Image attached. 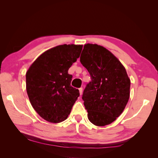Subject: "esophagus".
I'll return each instance as SVG.
<instances>
[{
  "mask_svg": "<svg viewBox=\"0 0 158 158\" xmlns=\"http://www.w3.org/2000/svg\"><path fill=\"white\" fill-rule=\"evenodd\" d=\"M79 91H80V95H82V93H83V88H79Z\"/></svg>",
  "mask_w": 158,
  "mask_h": 158,
  "instance_id": "obj_1",
  "label": "esophagus"
}]
</instances>
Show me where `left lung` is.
<instances>
[{
  "label": "left lung",
  "mask_w": 158,
  "mask_h": 158,
  "mask_svg": "<svg viewBox=\"0 0 158 158\" xmlns=\"http://www.w3.org/2000/svg\"><path fill=\"white\" fill-rule=\"evenodd\" d=\"M80 63L92 79L82 95L89 121L98 127L109 125L121 115L130 98L126 69L111 52L97 44L84 45Z\"/></svg>",
  "instance_id": "obj_1"
}]
</instances>
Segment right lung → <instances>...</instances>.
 Here are the masks:
<instances>
[{"label":"right lung","mask_w":158,"mask_h":158,"mask_svg":"<svg viewBox=\"0 0 158 158\" xmlns=\"http://www.w3.org/2000/svg\"><path fill=\"white\" fill-rule=\"evenodd\" d=\"M82 45H61L45 51L26 73V91L33 108L45 121L66 120L80 95L70 85L69 68L79 58Z\"/></svg>","instance_id":"1"}]
</instances>
